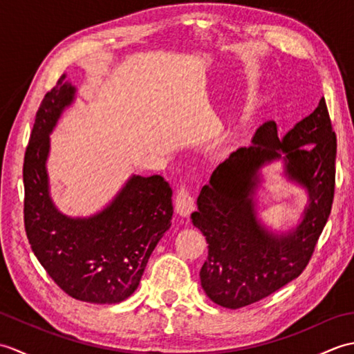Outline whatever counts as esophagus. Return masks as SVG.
I'll list each match as a JSON object with an SVG mask.
<instances>
[{
  "instance_id": "obj_1",
  "label": "esophagus",
  "mask_w": 354,
  "mask_h": 354,
  "mask_svg": "<svg viewBox=\"0 0 354 354\" xmlns=\"http://www.w3.org/2000/svg\"><path fill=\"white\" fill-rule=\"evenodd\" d=\"M175 208H176V213L181 216H189L194 209V199L187 184H181L179 185V189L176 190Z\"/></svg>"
}]
</instances>
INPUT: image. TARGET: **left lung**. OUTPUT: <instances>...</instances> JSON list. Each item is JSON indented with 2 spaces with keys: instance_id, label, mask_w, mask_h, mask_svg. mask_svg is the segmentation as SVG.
Masks as SVG:
<instances>
[{
  "instance_id": "obj_1",
  "label": "left lung",
  "mask_w": 354,
  "mask_h": 354,
  "mask_svg": "<svg viewBox=\"0 0 354 354\" xmlns=\"http://www.w3.org/2000/svg\"><path fill=\"white\" fill-rule=\"evenodd\" d=\"M254 146L231 153L202 187L194 227L205 236L208 257L201 284L213 303L228 309L257 303L301 275L332 212L336 178V133L326 100L278 138L275 122L259 127ZM286 153V172L306 186L311 204L305 219L286 236L268 233L254 219L252 193L257 170Z\"/></svg>"
}]
</instances>
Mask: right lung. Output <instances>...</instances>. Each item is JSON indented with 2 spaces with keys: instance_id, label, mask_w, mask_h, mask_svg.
<instances>
[{
  "instance_id": "obj_1",
  "label": "right lung",
  "mask_w": 354,
  "mask_h": 354,
  "mask_svg": "<svg viewBox=\"0 0 354 354\" xmlns=\"http://www.w3.org/2000/svg\"><path fill=\"white\" fill-rule=\"evenodd\" d=\"M73 97L74 88L62 76L36 112L22 167L26 234L36 259L65 293L114 304L137 289L150 254L170 228L171 189L160 175L132 176L102 213L89 219L59 213L48 196L45 160L48 133Z\"/></svg>"
}]
</instances>
